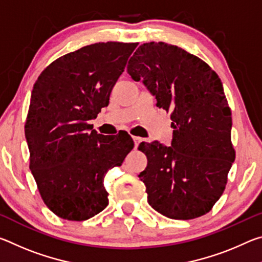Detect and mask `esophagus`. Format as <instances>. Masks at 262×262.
Here are the masks:
<instances>
[{
  "mask_svg": "<svg viewBox=\"0 0 262 262\" xmlns=\"http://www.w3.org/2000/svg\"><path fill=\"white\" fill-rule=\"evenodd\" d=\"M133 140H134V144H135V148H137V147H139L140 142L142 141V139H141V137H137V136H134V137H133Z\"/></svg>",
  "mask_w": 262,
  "mask_h": 262,
  "instance_id": "obj_1",
  "label": "esophagus"
}]
</instances>
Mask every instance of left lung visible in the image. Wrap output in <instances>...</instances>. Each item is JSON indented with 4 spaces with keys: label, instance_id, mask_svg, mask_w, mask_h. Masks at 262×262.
<instances>
[{
    "label": "left lung",
    "instance_id": "obj_1",
    "mask_svg": "<svg viewBox=\"0 0 262 262\" xmlns=\"http://www.w3.org/2000/svg\"><path fill=\"white\" fill-rule=\"evenodd\" d=\"M134 81L171 113V147L141 143L147 167L140 173L148 202L172 220H193L211 210L223 194L236 157L232 118L223 85L200 57L165 42L137 48L127 66Z\"/></svg>",
    "mask_w": 262,
    "mask_h": 262
}]
</instances>
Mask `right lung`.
<instances>
[{"instance_id":"right-lung-1","label":"right lung","mask_w":262,"mask_h":262,"mask_svg":"<svg viewBox=\"0 0 262 262\" xmlns=\"http://www.w3.org/2000/svg\"><path fill=\"white\" fill-rule=\"evenodd\" d=\"M137 45L84 46L53 61L34 83L25 122L30 168L45 205L61 219L81 222L104 210L105 174L134 147L128 134L104 136L88 121L108 105Z\"/></svg>"}]
</instances>
